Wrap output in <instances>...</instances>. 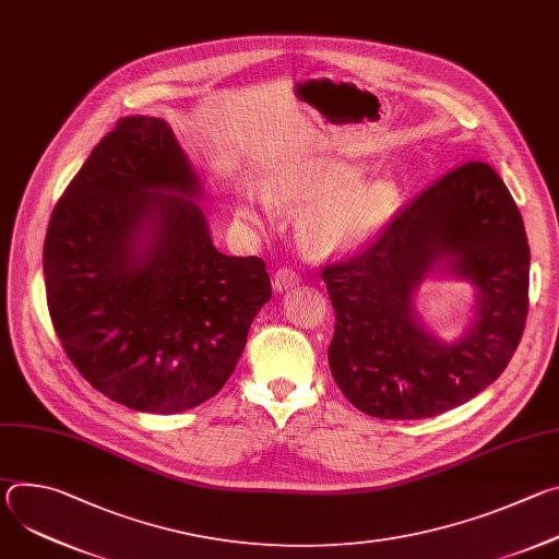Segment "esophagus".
<instances>
[{
    "label": "esophagus",
    "instance_id": "obj_1",
    "mask_svg": "<svg viewBox=\"0 0 559 559\" xmlns=\"http://www.w3.org/2000/svg\"><path fill=\"white\" fill-rule=\"evenodd\" d=\"M300 281V276L292 270V267H281L276 274H274V289L276 292H287L292 287H296Z\"/></svg>",
    "mask_w": 559,
    "mask_h": 559
}]
</instances>
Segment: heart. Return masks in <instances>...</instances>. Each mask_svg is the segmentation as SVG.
Instances as JSON below:
<instances>
[{"label": "heart", "mask_w": 559, "mask_h": 559, "mask_svg": "<svg viewBox=\"0 0 559 559\" xmlns=\"http://www.w3.org/2000/svg\"><path fill=\"white\" fill-rule=\"evenodd\" d=\"M360 168L341 162L287 166L272 183V201L305 210L300 218L302 243L313 254H347L378 238L401 212L403 190L393 179L360 181ZM267 199L248 190L243 216L263 225Z\"/></svg>", "instance_id": "1"}]
</instances>
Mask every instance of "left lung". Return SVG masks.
<instances>
[{
    "label": "left lung",
    "mask_w": 559,
    "mask_h": 559,
    "mask_svg": "<svg viewBox=\"0 0 559 559\" xmlns=\"http://www.w3.org/2000/svg\"><path fill=\"white\" fill-rule=\"evenodd\" d=\"M531 252L520 210L498 173L468 162L423 190L365 250L325 265L336 313L330 369L367 416L420 420L468 403L513 358L528 311ZM433 271L478 292L455 344L431 337L413 309Z\"/></svg>",
    "instance_id": "1"
}]
</instances>
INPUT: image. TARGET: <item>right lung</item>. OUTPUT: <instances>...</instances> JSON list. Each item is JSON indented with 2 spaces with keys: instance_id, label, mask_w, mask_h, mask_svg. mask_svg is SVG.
I'll use <instances>...</instances> for the list:
<instances>
[{
  "instance_id": "1",
  "label": "right lung",
  "mask_w": 559,
  "mask_h": 559,
  "mask_svg": "<svg viewBox=\"0 0 559 559\" xmlns=\"http://www.w3.org/2000/svg\"><path fill=\"white\" fill-rule=\"evenodd\" d=\"M173 128L123 117L57 201L44 281L55 332L97 391L143 414L210 401L241 358L272 285L259 257H225Z\"/></svg>"
}]
</instances>
